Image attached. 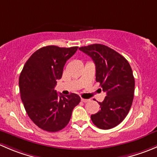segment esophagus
I'll use <instances>...</instances> for the list:
<instances>
[{
    "label": "esophagus",
    "mask_w": 157,
    "mask_h": 157,
    "mask_svg": "<svg viewBox=\"0 0 157 157\" xmlns=\"http://www.w3.org/2000/svg\"><path fill=\"white\" fill-rule=\"evenodd\" d=\"M81 101H82V102H89V101H90V99H83V98H82Z\"/></svg>",
    "instance_id": "esophagus-1"
}]
</instances>
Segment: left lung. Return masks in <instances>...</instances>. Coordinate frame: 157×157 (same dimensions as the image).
I'll return each instance as SVG.
<instances>
[{
	"label": "left lung",
	"mask_w": 157,
	"mask_h": 157,
	"mask_svg": "<svg viewBox=\"0 0 157 157\" xmlns=\"http://www.w3.org/2000/svg\"><path fill=\"white\" fill-rule=\"evenodd\" d=\"M96 65V80L106 93L101 109L91 115L93 124L108 130L119 124L129 112L134 93V77L129 63L115 50L102 44L80 47Z\"/></svg>",
	"instance_id": "8db88e82"
}]
</instances>
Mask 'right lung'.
Segmentation results:
<instances>
[{"label": "right lung", "instance_id": "obj_1", "mask_svg": "<svg viewBox=\"0 0 157 157\" xmlns=\"http://www.w3.org/2000/svg\"><path fill=\"white\" fill-rule=\"evenodd\" d=\"M78 47H42L27 60L21 71L19 86L24 108L30 119L41 129L56 132L66 127L72 111L80 102L75 93L63 96L55 90L66 61Z\"/></svg>", "mask_w": 157, "mask_h": 157}]
</instances>
